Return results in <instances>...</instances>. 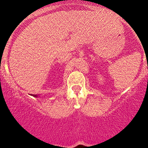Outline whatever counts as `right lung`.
I'll use <instances>...</instances> for the list:
<instances>
[{
	"label": "right lung",
	"mask_w": 148,
	"mask_h": 148,
	"mask_svg": "<svg viewBox=\"0 0 148 148\" xmlns=\"http://www.w3.org/2000/svg\"><path fill=\"white\" fill-rule=\"evenodd\" d=\"M33 96H34V97H37V95H33Z\"/></svg>",
	"instance_id": "obj_1"
}]
</instances>
